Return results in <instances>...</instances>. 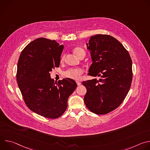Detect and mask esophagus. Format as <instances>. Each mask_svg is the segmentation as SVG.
<instances>
[{"mask_svg": "<svg viewBox=\"0 0 150 150\" xmlns=\"http://www.w3.org/2000/svg\"><path fill=\"white\" fill-rule=\"evenodd\" d=\"M76 83H77L78 85H80L81 84V82H79V81H76Z\"/></svg>", "mask_w": 150, "mask_h": 150, "instance_id": "1", "label": "esophagus"}]
</instances>
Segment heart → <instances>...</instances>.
<instances>
[{
  "mask_svg": "<svg viewBox=\"0 0 150 150\" xmlns=\"http://www.w3.org/2000/svg\"><path fill=\"white\" fill-rule=\"evenodd\" d=\"M73 52L78 57H79L82 54H85L84 50L79 47H75L73 50ZM63 60H64V56L62 57L61 61H63ZM83 73V71L82 68H72V69H69L64 72L63 76L66 78H68L70 79L78 80L81 78V75Z\"/></svg>",
  "mask_w": 150,
  "mask_h": 150,
  "instance_id": "1",
  "label": "heart"
}]
</instances>
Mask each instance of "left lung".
<instances>
[{"mask_svg": "<svg viewBox=\"0 0 150 150\" xmlns=\"http://www.w3.org/2000/svg\"><path fill=\"white\" fill-rule=\"evenodd\" d=\"M87 47L93 60L88 75L99 78L82 82L87 88L84 102L93 113L107 114L118 108L129 91L132 60L123 46L109 35L91 36Z\"/></svg>", "mask_w": 150, "mask_h": 150, "instance_id": "obj_1", "label": "left lung"}]
</instances>
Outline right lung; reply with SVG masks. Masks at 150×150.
I'll return each instance as SVG.
<instances>
[{
	"label": "right lung",
	"instance_id": "obj_1",
	"mask_svg": "<svg viewBox=\"0 0 150 150\" xmlns=\"http://www.w3.org/2000/svg\"><path fill=\"white\" fill-rule=\"evenodd\" d=\"M63 45L55 40L38 38L21 52L17 65L16 81L28 108L49 119L60 117L67 110L68 97L77 87L65 78L54 82L50 72L59 67Z\"/></svg>",
	"mask_w": 150,
	"mask_h": 150
}]
</instances>
